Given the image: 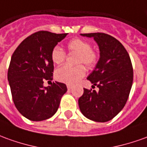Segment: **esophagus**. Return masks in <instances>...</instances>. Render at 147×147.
<instances>
[{
    "instance_id": "esophagus-1",
    "label": "esophagus",
    "mask_w": 147,
    "mask_h": 147,
    "mask_svg": "<svg viewBox=\"0 0 147 147\" xmlns=\"http://www.w3.org/2000/svg\"><path fill=\"white\" fill-rule=\"evenodd\" d=\"M67 88L68 90H71V89L72 88V86H71V85H69V84H67Z\"/></svg>"
}]
</instances>
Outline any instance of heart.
Returning <instances> with one entry per match:
<instances>
[{"label":"heart","mask_w":147,"mask_h":147,"mask_svg":"<svg viewBox=\"0 0 147 147\" xmlns=\"http://www.w3.org/2000/svg\"><path fill=\"white\" fill-rule=\"evenodd\" d=\"M67 49L69 52L77 53L75 67L63 66L56 71V80L64 84H74L80 81L86 73L84 64L89 69L94 68L98 62V54L92 49L89 42L82 39H72L67 44ZM51 59L56 65H61L66 59V54L59 46H56L51 52Z\"/></svg>","instance_id":"heart-1"}]
</instances>
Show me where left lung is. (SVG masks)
<instances>
[{
    "instance_id": "obj_1",
    "label": "left lung",
    "mask_w": 147,
    "mask_h": 147,
    "mask_svg": "<svg viewBox=\"0 0 147 147\" xmlns=\"http://www.w3.org/2000/svg\"><path fill=\"white\" fill-rule=\"evenodd\" d=\"M93 37L100 50V58L88 80L98 91L84 88L79 98L81 112L89 119L104 123L112 119L127 102L132 84L133 67L128 52L117 39L102 32L84 33Z\"/></svg>"
}]
</instances>
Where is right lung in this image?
Segmentation results:
<instances>
[{"label":"right lung","instance_id":"1","mask_svg":"<svg viewBox=\"0 0 147 147\" xmlns=\"http://www.w3.org/2000/svg\"><path fill=\"white\" fill-rule=\"evenodd\" d=\"M67 35L39 31L25 38L13 52L8 80L16 109L28 119L43 121L54 115L67 90L59 82L44 87L45 80H52L53 76L51 52Z\"/></svg>","mask_w":147,"mask_h":147}]
</instances>
